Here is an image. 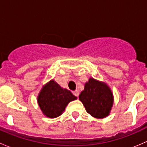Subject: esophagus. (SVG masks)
<instances>
[{"label": "esophagus", "mask_w": 147, "mask_h": 147, "mask_svg": "<svg viewBox=\"0 0 147 147\" xmlns=\"http://www.w3.org/2000/svg\"><path fill=\"white\" fill-rule=\"evenodd\" d=\"M79 94H80V93H79V91H78V90H75V91L73 92V94L75 96V97H78V96H79Z\"/></svg>", "instance_id": "obj_1"}]
</instances>
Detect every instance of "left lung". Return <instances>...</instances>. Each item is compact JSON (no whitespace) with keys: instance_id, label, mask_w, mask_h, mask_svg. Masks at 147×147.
I'll return each instance as SVG.
<instances>
[{"instance_id":"left-lung-1","label":"left lung","mask_w":147,"mask_h":147,"mask_svg":"<svg viewBox=\"0 0 147 147\" xmlns=\"http://www.w3.org/2000/svg\"><path fill=\"white\" fill-rule=\"evenodd\" d=\"M87 113L101 119L109 115L114 102L110 88L105 82L90 78L79 96Z\"/></svg>"}]
</instances>
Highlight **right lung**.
<instances>
[{"mask_svg": "<svg viewBox=\"0 0 147 147\" xmlns=\"http://www.w3.org/2000/svg\"><path fill=\"white\" fill-rule=\"evenodd\" d=\"M77 97L67 89L50 80L42 87L38 97V103L42 113L49 118H55L64 112L69 102Z\"/></svg>", "mask_w": 147, "mask_h": 147, "instance_id": "1", "label": "right lung"}]
</instances>
